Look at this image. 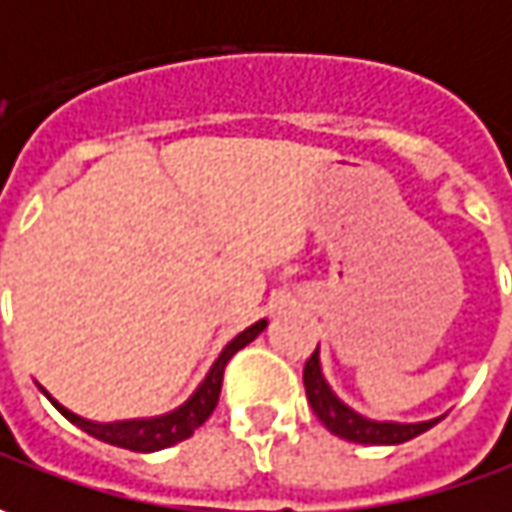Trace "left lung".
Listing matches in <instances>:
<instances>
[{"mask_svg":"<svg viewBox=\"0 0 512 512\" xmlns=\"http://www.w3.org/2000/svg\"><path fill=\"white\" fill-rule=\"evenodd\" d=\"M303 387L306 398L312 404L315 415L323 421V427L338 438L355 441V444H404L415 435L427 433L435 421H421V424H392V421H369L355 410H349L344 401L329 389L323 381L318 349L306 358L303 367Z\"/></svg>","mask_w":512,"mask_h":512,"instance_id":"left-lung-1","label":"left lung"}]
</instances>
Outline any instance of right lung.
<instances>
[{
  "label": "right lung",
  "mask_w": 512,
  "mask_h": 512,
  "mask_svg": "<svg viewBox=\"0 0 512 512\" xmlns=\"http://www.w3.org/2000/svg\"><path fill=\"white\" fill-rule=\"evenodd\" d=\"M263 329H266V321H257L255 326H249L246 332H240L232 344L220 352V358L214 361L212 372L206 375V381L200 384V389L191 395L189 401H186L180 410L160 415V418H148V421H117V424H94V421H85V418H79L74 412H68L62 404H56L51 395H48V398H51V404H54L56 410L62 412L71 424H77L79 430H85L88 435L100 438L105 444L123 447V450H131V453L166 450V447L177 444V441H186L189 435H194V430H200V427L209 421V415H212L214 407H217V401H220V387H223L226 364L232 361L243 346L252 344Z\"/></svg>",
  "instance_id": "obj_1"
}]
</instances>
